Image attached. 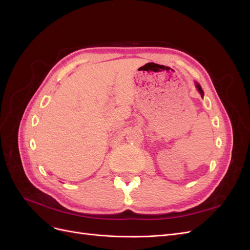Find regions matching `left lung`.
<instances>
[{
	"label": "left lung",
	"mask_w": 250,
	"mask_h": 250,
	"mask_svg": "<svg viewBox=\"0 0 250 250\" xmlns=\"http://www.w3.org/2000/svg\"><path fill=\"white\" fill-rule=\"evenodd\" d=\"M196 87H197V89H198V92L200 93V95H201V97H203V90H202V88H201V86L198 84V83H196Z\"/></svg>",
	"instance_id": "left-lung-1"
}]
</instances>
